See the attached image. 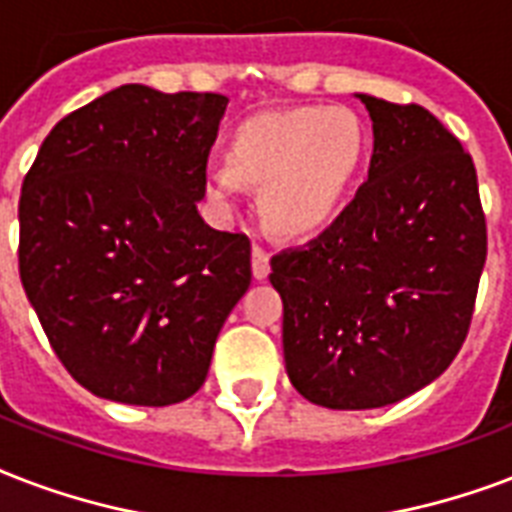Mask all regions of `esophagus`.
I'll use <instances>...</instances> for the list:
<instances>
[{
  "label": "esophagus",
  "mask_w": 512,
  "mask_h": 512,
  "mask_svg": "<svg viewBox=\"0 0 512 512\" xmlns=\"http://www.w3.org/2000/svg\"><path fill=\"white\" fill-rule=\"evenodd\" d=\"M251 269L256 280H264V277L269 275V253L256 243H253V251H251Z\"/></svg>",
  "instance_id": "1"
}]
</instances>
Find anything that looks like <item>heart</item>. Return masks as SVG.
Returning a JSON list of instances; mask_svg holds the SVG:
<instances>
[{"label":"heart","instance_id":"1","mask_svg":"<svg viewBox=\"0 0 512 512\" xmlns=\"http://www.w3.org/2000/svg\"><path fill=\"white\" fill-rule=\"evenodd\" d=\"M366 157V130L344 106H293L256 114L229 138L227 162L208 170L205 194L232 205L243 184L261 186L269 227L310 235L344 202Z\"/></svg>","mask_w":512,"mask_h":512}]
</instances>
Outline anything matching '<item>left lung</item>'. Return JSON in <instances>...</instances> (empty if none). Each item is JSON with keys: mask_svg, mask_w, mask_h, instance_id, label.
<instances>
[{"mask_svg": "<svg viewBox=\"0 0 512 512\" xmlns=\"http://www.w3.org/2000/svg\"><path fill=\"white\" fill-rule=\"evenodd\" d=\"M368 181L312 243L272 256L285 371L318 406L398 403L441 376L473 320L486 216L473 157L419 104L358 95Z\"/></svg>", "mask_w": 512, "mask_h": 512, "instance_id": "obj_1", "label": "left lung"}]
</instances>
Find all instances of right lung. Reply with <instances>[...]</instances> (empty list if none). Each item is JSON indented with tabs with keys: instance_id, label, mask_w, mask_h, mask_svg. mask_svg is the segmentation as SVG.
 Returning a JSON list of instances; mask_svg holds the SVG:
<instances>
[{
	"instance_id": "obj_1",
	"label": "right lung",
	"mask_w": 512,
	"mask_h": 512,
	"mask_svg": "<svg viewBox=\"0 0 512 512\" xmlns=\"http://www.w3.org/2000/svg\"><path fill=\"white\" fill-rule=\"evenodd\" d=\"M227 104L122 85L66 114L23 178V291L63 368L98 398L194 395L251 285V240L197 213Z\"/></svg>"
}]
</instances>
